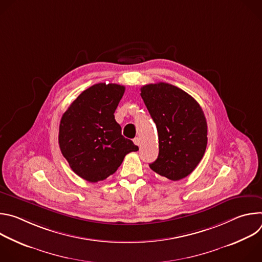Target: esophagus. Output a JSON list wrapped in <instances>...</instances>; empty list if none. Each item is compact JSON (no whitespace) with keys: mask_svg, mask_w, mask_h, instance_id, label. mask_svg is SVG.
I'll list each match as a JSON object with an SVG mask.
<instances>
[{"mask_svg":"<svg viewBox=\"0 0 262 262\" xmlns=\"http://www.w3.org/2000/svg\"><path fill=\"white\" fill-rule=\"evenodd\" d=\"M134 143H135L136 145L140 146V143H141V142H140V139H139V138H135V139H134Z\"/></svg>","mask_w":262,"mask_h":262,"instance_id":"esophagus-1","label":"esophagus"}]
</instances>
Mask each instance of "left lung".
I'll list each match as a JSON object with an SVG mask.
<instances>
[{"instance_id":"obj_1","label":"left lung","mask_w":262,"mask_h":262,"mask_svg":"<svg viewBox=\"0 0 262 262\" xmlns=\"http://www.w3.org/2000/svg\"><path fill=\"white\" fill-rule=\"evenodd\" d=\"M141 96L159 134V157L149 167L173 181L190 175L207 145V123L200 104L167 83L143 86Z\"/></svg>"}]
</instances>
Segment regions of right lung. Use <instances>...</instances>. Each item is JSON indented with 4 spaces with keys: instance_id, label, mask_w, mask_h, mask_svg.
I'll return each mask as SVG.
<instances>
[{
    "instance_id": "add662e5",
    "label": "right lung",
    "mask_w": 262,
    "mask_h": 262,
    "mask_svg": "<svg viewBox=\"0 0 262 262\" xmlns=\"http://www.w3.org/2000/svg\"><path fill=\"white\" fill-rule=\"evenodd\" d=\"M125 91L99 83L83 91L62 115L59 145L72 171L89 182L115 173L124 157L139 147L121 135L115 110Z\"/></svg>"
}]
</instances>
